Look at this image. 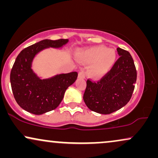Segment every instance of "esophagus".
<instances>
[{"mask_svg":"<svg viewBox=\"0 0 158 158\" xmlns=\"http://www.w3.org/2000/svg\"><path fill=\"white\" fill-rule=\"evenodd\" d=\"M85 77V73L83 71H79V74H78V78H79V79H84Z\"/></svg>","mask_w":158,"mask_h":158,"instance_id":"34e87169","label":"esophagus"}]
</instances>
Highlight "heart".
Wrapping results in <instances>:
<instances>
[{
    "instance_id": "obj_1",
    "label": "heart",
    "mask_w": 158,
    "mask_h": 158,
    "mask_svg": "<svg viewBox=\"0 0 158 158\" xmlns=\"http://www.w3.org/2000/svg\"><path fill=\"white\" fill-rule=\"evenodd\" d=\"M77 58L81 63L90 64L88 69V75L97 79L112 68L117 59V53L114 49L97 46L78 52Z\"/></svg>"
}]
</instances>
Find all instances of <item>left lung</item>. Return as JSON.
Masks as SVG:
<instances>
[{"label": "left lung", "mask_w": 158, "mask_h": 158, "mask_svg": "<svg viewBox=\"0 0 158 158\" xmlns=\"http://www.w3.org/2000/svg\"><path fill=\"white\" fill-rule=\"evenodd\" d=\"M119 58L100 80H87L83 99L90 110L109 114L129 102L137 80V70L131 54L117 49Z\"/></svg>", "instance_id": "1"}]
</instances>
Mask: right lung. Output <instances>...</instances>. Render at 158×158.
<instances>
[{"label":"right lung","instance_id":"obj_1","mask_svg":"<svg viewBox=\"0 0 158 158\" xmlns=\"http://www.w3.org/2000/svg\"><path fill=\"white\" fill-rule=\"evenodd\" d=\"M68 42V39H44L24 48L17 56L11 70L10 83L15 101L23 110L40 115L56 109L67 88L77 80V72L41 79L31 68L38 52L48 48H61Z\"/></svg>","mask_w":158,"mask_h":158}]
</instances>
